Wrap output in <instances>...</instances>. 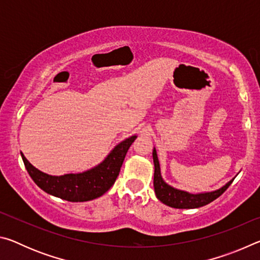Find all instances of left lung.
I'll return each mask as SVG.
<instances>
[{"label":"left lung","instance_id":"8db88e82","mask_svg":"<svg viewBox=\"0 0 260 260\" xmlns=\"http://www.w3.org/2000/svg\"><path fill=\"white\" fill-rule=\"evenodd\" d=\"M152 158H153V165H155V173H153V188H155V192L157 199L159 200L161 203H164L167 206L174 209H197L201 206H204L206 204L211 203V202L218 199L220 195L225 192L226 189L231 186L233 182L228 181L225 186L217 189L213 191H206V192H199V193H191L184 190H180V189L174 188L170 184H167L161 178L160 174V166L159 160L157 157L156 148L152 150Z\"/></svg>","mask_w":260,"mask_h":260}]
</instances>
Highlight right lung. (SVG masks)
<instances>
[{
    "label": "right lung",
    "mask_w": 260,
    "mask_h": 260,
    "mask_svg": "<svg viewBox=\"0 0 260 260\" xmlns=\"http://www.w3.org/2000/svg\"><path fill=\"white\" fill-rule=\"evenodd\" d=\"M136 138V135H132L118 143L104 160L93 169L59 177L41 172L26 159L23 152L20 155L29 177L43 191L69 202H87L102 196L112 187L119 175L126 153Z\"/></svg>",
    "instance_id": "add662e5"
}]
</instances>
